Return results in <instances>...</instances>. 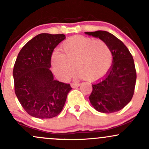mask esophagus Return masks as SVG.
<instances>
[{"mask_svg":"<svg viewBox=\"0 0 149 149\" xmlns=\"http://www.w3.org/2000/svg\"><path fill=\"white\" fill-rule=\"evenodd\" d=\"M80 84L79 83H72L71 84V86L73 88H76V87H78V86H80Z\"/></svg>","mask_w":149,"mask_h":149,"instance_id":"34e87169","label":"esophagus"}]
</instances>
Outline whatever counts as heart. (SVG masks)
Segmentation results:
<instances>
[{"label":"heart","instance_id":"b5f03b06","mask_svg":"<svg viewBox=\"0 0 149 149\" xmlns=\"http://www.w3.org/2000/svg\"><path fill=\"white\" fill-rule=\"evenodd\" d=\"M61 48L64 54L54 52L52 56L54 72L61 80L72 76L76 67L80 77L96 81L106 76L111 66V50L102 39L74 36L64 41Z\"/></svg>","mask_w":149,"mask_h":149}]
</instances>
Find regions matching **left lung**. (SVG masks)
<instances>
[{
  "label": "left lung",
  "instance_id": "1",
  "mask_svg": "<svg viewBox=\"0 0 149 149\" xmlns=\"http://www.w3.org/2000/svg\"><path fill=\"white\" fill-rule=\"evenodd\" d=\"M85 33L104 40L113 56L109 72L103 79L92 85L90 103L97 111H118L130 102L134 95L136 73L132 55L123 42L111 33L97 31Z\"/></svg>",
  "mask_w": 149,
  "mask_h": 149
}]
</instances>
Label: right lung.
<instances>
[{"instance_id":"add662e5","label":"right lung","mask_w":149,"mask_h":149,"mask_svg":"<svg viewBox=\"0 0 149 149\" xmlns=\"http://www.w3.org/2000/svg\"><path fill=\"white\" fill-rule=\"evenodd\" d=\"M66 38L64 34L40 33L19 52L13 69L15 92L26 112L38 118H51L60 113L71 87L54 80L51 57Z\"/></svg>"}]
</instances>
